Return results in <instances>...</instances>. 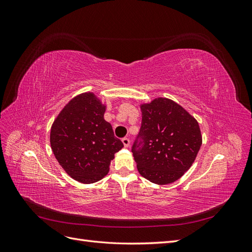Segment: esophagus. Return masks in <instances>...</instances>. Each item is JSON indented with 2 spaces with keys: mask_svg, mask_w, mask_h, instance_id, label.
Returning a JSON list of instances; mask_svg holds the SVG:
<instances>
[{
  "mask_svg": "<svg viewBox=\"0 0 252 252\" xmlns=\"http://www.w3.org/2000/svg\"><path fill=\"white\" fill-rule=\"evenodd\" d=\"M122 142H123L125 147H129V145H130V140H129L128 138H126V136H125V138L122 139Z\"/></svg>",
  "mask_w": 252,
  "mask_h": 252,
  "instance_id": "obj_1",
  "label": "esophagus"
}]
</instances>
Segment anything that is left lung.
Instances as JSON below:
<instances>
[{"mask_svg": "<svg viewBox=\"0 0 252 252\" xmlns=\"http://www.w3.org/2000/svg\"><path fill=\"white\" fill-rule=\"evenodd\" d=\"M142 125L132 145L140 174L158 185L179 180L193 164L202 145L199 123L166 97L141 105Z\"/></svg>", "mask_w": 252, "mask_h": 252, "instance_id": "1", "label": "left lung"}]
</instances>
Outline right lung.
Listing matches in <instances>:
<instances>
[{
    "label": "right lung",
    "mask_w": 252,
    "mask_h": 252,
    "mask_svg": "<svg viewBox=\"0 0 252 252\" xmlns=\"http://www.w3.org/2000/svg\"><path fill=\"white\" fill-rule=\"evenodd\" d=\"M105 110L94 94H82L66 104L51 126L53 155L62 168L83 184L103 179L114 154L124 147L104 120Z\"/></svg>",
    "instance_id": "obj_1"
}]
</instances>
